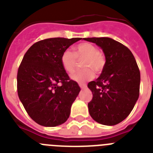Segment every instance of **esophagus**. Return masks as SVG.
<instances>
[{"mask_svg": "<svg viewBox=\"0 0 153 153\" xmlns=\"http://www.w3.org/2000/svg\"><path fill=\"white\" fill-rule=\"evenodd\" d=\"M79 86L81 89H86V85L83 84V83H79Z\"/></svg>", "mask_w": 153, "mask_h": 153, "instance_id": "obj_1", "label": "esophagus"}]
</instances>
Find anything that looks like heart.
<instances>
[{
	"instance_id": "1",
	"label": "heart",
	"mask_w": 153,
	"mask_h": 153,
	"mask_svg": "<svg viewBox=\"0 0 153 153\" xmlns=\"http://www.w3.org/2000/svg\"><path fill=\"white\" fill-rule=\"evenodd\" d=\"M81 67L84 68L76 70L71 74L74 80L83 83L85 81L93 79L94 73L101 72L106 63V58L103 53L99 51L97 47L90 43H82L75 47V52L66 50L60 57V62L67 72L72 73L76 66L77 59H82Z\"/></svg>"
}]
</instances>
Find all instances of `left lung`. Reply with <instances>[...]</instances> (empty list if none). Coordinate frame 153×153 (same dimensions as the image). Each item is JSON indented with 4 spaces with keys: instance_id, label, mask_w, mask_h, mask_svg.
Segmentation results:
<instances>
[{
    "instance_id": "1",
    "label": "left lung",
    "mask_w": 153,
    "mask_h": 153,
    "mask_svg": "<svg viewBox=\"0 0 153 153\" xmlns=\"http://www.w3.org/2000/svg\"><path fill=\"white\" fill-rule=\"evenodd\" d=\"M102 50L106 63L100 76L88 83L93 99L89 113L99 123L114 126L125 120L140 95V72L129 48L109 37L83 38Z\"/></svg>"
}]
</instances>
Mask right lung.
Instances as JSON below:
<instances>
[{
  "label": "right lung",
  "mask_w": 153,
  "mask_h": 153,
  "mask_svg": "<svg viewBox=\"0 0 153 153\" xmlns=\"http://www.w3.org/2000/svg\"><path fill=\"white\" fill-rule=\"evenodd\" d=\"M81 39H45L33 44L24 54L17 72V93L27 113L39 125L56 126L70 117L80 88L70 79L60 57Z\"/></svg>",
  "instance_id": "add662e5"
}]
</instances>
